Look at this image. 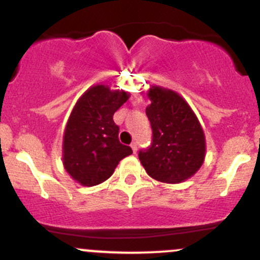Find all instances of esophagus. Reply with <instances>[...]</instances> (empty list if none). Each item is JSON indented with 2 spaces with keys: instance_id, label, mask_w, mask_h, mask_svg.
<instances>
[{
  "instance_id": "esophagus-1",
  "label": "esophagus",
  "mask_w": 260,
  "mask_h": 260,
  "mask_svg": "<svg viewBox=\"0 0 260 260\" xmlns=\"http://www.w3.org/2000/svg\"><path fill=\"white\" fill-rule=\"evenodd\" d=\"M131 147H132V151H133V153H137V149H138V147H137V143H136V142H133L132 145H131Z\"/></svg>"
}]
</instances>
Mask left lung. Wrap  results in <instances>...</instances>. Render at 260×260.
<instances>
[{"label":"left lung","instance_id":"1","mask_svg":"<svg viewBox=\"0 0 260 260\" xmlns=\"http://www.w3.org/2000/svg\"><path fill=\"white\" fill-rule=\"evenodd\" d=\"M146 108L152 143L138 157L152 179L180 183L196 174L205 158V135L187 102L176 91L161 86L148 90Z\"/></svg>","mask_w":260,"mask_h":260}]
</instances>
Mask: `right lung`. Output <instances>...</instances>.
Instances as JSON below:
<instances>
[{
    "mask_svg": "<svg viewBox=\"0 0 260 260\" xmlns=\"http://www.w3.org/2000/svg\"><path fill=\"white\" fill-rule=\"evenodd\" d=\"M129 93L107 85L89 88L75 104L62 140V164L68 174L83 186H95L113 175L120 159L132 148L118 140L119 127L113 114Z\"/></svg>",
    "mask_w": 260,
    "mask_h": 260,
    "instance_id": "add662e5",
    "label": "right lung"
}]
</instances>
